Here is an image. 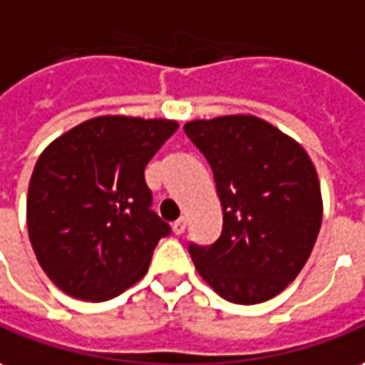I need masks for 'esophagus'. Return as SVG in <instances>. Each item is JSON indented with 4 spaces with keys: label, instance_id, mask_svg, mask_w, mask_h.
I'll return each instance as SVG.
<instances>
[{
    "label": "esophagus",
    "instance_id": "obj_1",
    "mask_svg": "<svg viewBox=\"0 0 365 365\" xmlns=\"http://www.w3.org/2000/svg\"><path fill=\"white\" fill-rule=\"evenodd\" d=\"M185 230H187V218H185V216H180L177 222H173V235H177V236L182 235Z\"/></svg>",
    "mask_w": 365,
    "mask_h": 365
}]
</instances>
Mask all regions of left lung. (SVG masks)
Wrapping results in <instances>:
<instances>
[{
	"mask_svg": "<svg viewBox=\"0 0 365 365\" xmlns=\"http://www.w3.org/2000/svg\"><path fill=\"white\" fill-rule=\"evenodd\" d=\"M212 168L222 235L190 245L200 278L235 304L282 292L312 255L322 225V190L304 147L255 115H222L185 125Z\"/></svg>",
	"mask_w": 365,
	"mask_h": 365,
	"instance_id": "8db88e82",
	"label": "left lung"
}]
</instances>
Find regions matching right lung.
<instances>
[{
	"instance_id": "obj_1",
	"label": "right lung",
	"mask_w": 365,
	"mask_h": 365,
	"mask_svg": "<svg viewBox=\"0 0 365 365\" xmlns=\"http://www.w3.org/2000/svg\"><path fill=\"white\" fill-rule=\"evenodd\" d=\"M173 119L101 115L49 143L27 190V230L43 272L77 300L105 302L149 270L170 232L150 210L145 167Z\"/></svg>"
}]
</instances>
